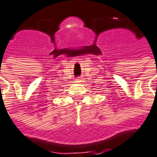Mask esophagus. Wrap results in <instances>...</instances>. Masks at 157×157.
<instances>
[{
    "mask_svg": "<svg viewBox=\"0 0 157 157\" xmlns=\"http://www.w3.org/2000/svg\"><path fill=\"white\" fill-rule=\"evenodd\" d=\"M75 81H76V82H83V81H84V80L82 79V77H78V78L76 79Z\"/></svg>",
    "mask_w": 157,
    "mask_h": 157,
    "instance_id": "34e87169",
    "label": "esophagus"
}]
</instances>
